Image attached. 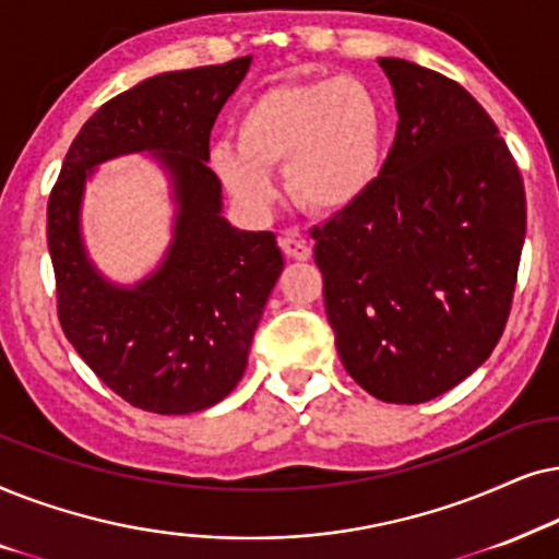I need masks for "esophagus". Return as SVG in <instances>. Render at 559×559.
<instances>
[{"mask_svg": "<svg viewBox=\"0 0 559 559\" xmlns=\"http://www.w3.org/2000/svg\"><path fill=\"white\" fill-rule=\"evenodd\" d=\"M281 250L286 252V258L292 260H309L311 258V245L307 242V237L299 233H286L281 237Z\"/></svg>", "mask_w": 559, "mask_h": 559, "instance_id": "1", "label": "esophagus"}]
</instances>
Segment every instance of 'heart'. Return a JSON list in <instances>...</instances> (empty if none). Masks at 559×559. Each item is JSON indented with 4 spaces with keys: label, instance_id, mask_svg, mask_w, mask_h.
I'll list each match as a JSON object with an SVG mask.
<instances>
[{
    "label": "heart",
    "instance_id": "1",
    "mask_svg": "<svg viewBox=\"0 0 559 559\" xmlns=\"http://www.w3.org/2000/svg\"><path fill=\"white\" fill-rule=\"evenodd\" d=\"M383 140V107L362 81H288L242 109L237 143L217 140L210 166L245 210H271L278 197L271 170L284 168L288 199L304 212L332 217L373 189Z\"/></svg>",
    "mask_w": 559,
    "mask_h": 559
}]
</instances>
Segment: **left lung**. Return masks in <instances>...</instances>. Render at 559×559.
<instances>
[{
	"label": "left lung",
	"mask_w": 559,
	"mask_h": 559,
	"mask_svg": "<svg viewBox=\"0 0 559 559\" xmlns=\"http://www.w3.org/2000/svg\"><path fill=\"white\" fill-rule=\"evenodd\" d=\"M396 140L373 189L311 229L340 360L389 404H424L480 368L511 311L526 235L516 160L457 81L378 58Z\"/></svg>",
	"instance_id": "obj_1"
}]
</instances>
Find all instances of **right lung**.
<instances>
[{
  "instance_id": "right-lung-1",
  "label": "right lung",
  "mask_w": 559,
  "mask_h": 559,
  "mask_svg": "<svg viewBox=\"0 0 559 559\" xmlns=\"http://www.w3.org/2000/svg\"><path fill=\"white\" fill-rule=\"evenodd\" d=\"M250 61L158 73L102 104L50 191L48 250L63 334L104 385L143 412L219 404L245 373L284 271L273 233H245L222 217V183L206 166L214 119ZM128 152H153L162 163L177 217L162 265L135 287H117L85 255L80 202L93 168Z\"/></svg>"
}]
</instances>
